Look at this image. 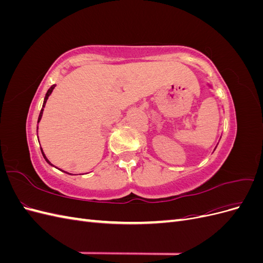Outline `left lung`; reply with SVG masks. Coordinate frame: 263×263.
I'll return each instance as SVG.
<instances>
[{
	"mask_svg": "<svg viewBox=\"0 0 263 263\" xmlns=\"http://www.w3.org/2000/svg\"><path fill=\"white\" fill-rule=\"evenodd\" d=\"M209 85H210V84H209ZM210 87H212V86H211V85H210ZM217 145H218V144H217ZM216 147H217V146H216ZM216 147H215V149H216Z\"/></svg>",
	"mask_w": 263,
	"mask_h": 263,
	"instance_id": "left-lung-1",
	"label": "left lung"
}]
</instances>
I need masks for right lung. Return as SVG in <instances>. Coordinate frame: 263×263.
<instances>
[{
	"label": "right lung",
	"instance_id": "right-lung-1",
	"mask_svg": "<svg viewBox=\"0 0 263 263\" xmlns=\"http://www.w3.org/2000/svg\"><path fill=\"white\" fill-rule=\"evenodd\" d=\"M54 86H55V84H52L51 86H50V89L47 91V93H46V97H45V99H44V104H43V108H42V110H41V114H39V117H38V122L37 123H39L41 122V119H42V116H43V112H44V107H45V105H46V102H47V100H48V98H49V95L51 94V92H52V90L54 89ZM37 130H38V126H37ZM42 149V148H41ZM42 154H43V156H44V158H45V160L47 161V163H49L50 165H52L51 163H50V161L48 160V159L46 158V156H45V154H44V151H43V149H42ZM54 166V165H53ZM60 170V169H59ZM62 171V170H61ZM62 172H65V171H62ZM66 173H68V172H66ZM68 174H70V173H68Z\"/></svg>",
	"mask_w": 263,
	"mask_h": 263
}]
</instances>
